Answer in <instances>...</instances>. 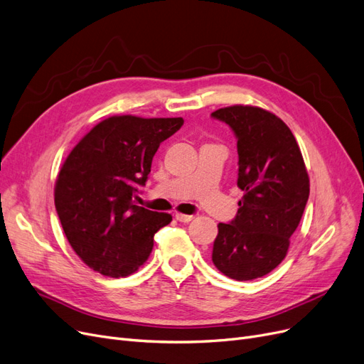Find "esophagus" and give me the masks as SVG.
<instances>
[{"mask_svg":"<svg viewBox=\"0 0 364 364\" xmlns=\"http://www.w3.org/2000/svg\"><path fill=\"white\" fill-rule=\"evenodd\" d=\"M176 218L181 223H188V221H192L195 218V215H187V214H177Z\"/></svg>","mask_w":364,"mask_h":364,"instance_id":"obj_1","label":"esophagus"}]
</instances>
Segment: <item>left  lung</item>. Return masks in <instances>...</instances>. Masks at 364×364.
I'll return each instance as SVG.
<instances>
[{
    "label": "left lung",
    "instance_id": "left-lung-1",
    "mask_svg": "<svg viewBox=\"0 0 364 364\" xmlns=\"http://www.w3.org/2000/svg\"><path fill=\"white\" fill-rule=\"evenodd\" d=\"M238 139V214L218 223L213 263L226 277L250 281L274 271L287 256L309 198V177L296 138L278 116L260 107L232 105L211 114Z\"/></svg>",
    "mask_w": 364,
    "mask_h": 364
}]
</instances>
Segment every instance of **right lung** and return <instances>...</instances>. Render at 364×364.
<instances>
[{"label":"right lung","instance_id":"add662e5","mask_svg":"<svg viewBox=\"0 0 364 364\" xmlns=\"http://www.w3.org/2000/svg\"><path fill=\"white\" fill-rule=\"evenodd\" d=\"M181 117L113 116L78 141L55 184V207L75 255L101 275L120 278L138 271L153 250V236L171 214L134 205L153 156L176 134Z\"/></svg>","mask_w":364,"mask_h":364}]
</instances>
